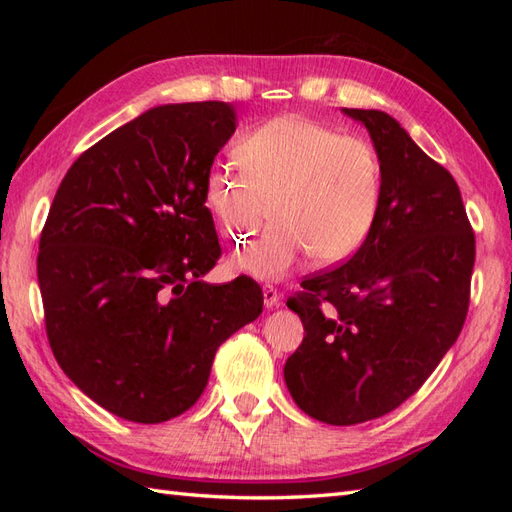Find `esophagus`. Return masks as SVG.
<instances>
[{
  "label": "esophagus",
  "instance_id": "34e87169",
  "mask_svg": "<svg viewBox=\"0 0 512 512\" xmlns=\"http://www.w3.org/2000/svg\"><path fill=\"white\" fill-rule=\"evenodd\" d=\"M279 301H281L279 290L273 286H264V306L268 310H273V308H279Z\"/></svg>",
  "mask_w": 512,
  "mask_h": 512
}]
</instances>
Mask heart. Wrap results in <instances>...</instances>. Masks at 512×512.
Masks as SVG:
<instances>
[{
    "label": "heart",
    "instance_id": "b5f03b06",
    "mask_svg": "<svg viewBox=\"0 0 512 512\" xmlns=\"http://www.w3.org/2000/svg\"><path fill=\"white\" fill-rule=\"evenodd\" d=\"M233 154L242 173L217 162L204 178L220 233L242 244L268 213L275 217L262 239L233 255L237 273L279 281L310 255L321 266L341 264L374 231L383 171L365 138L312 118L277 116L239 136Z\"/></svg>",
    "mask_w": 512,
    "mask_h": 512
}]
</instances>
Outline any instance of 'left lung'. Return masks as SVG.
I'll return each instance as SVG.
<instances>
[{
  "label": "left lung",
  "mask_w": 512,
  "mask_h": 512,
  "mask_svg": "<svg viewBox=\"0 0 512 512\" xmlns=\"http://www.w3.org/2000/svg\"><path fill=\"white\" fill-rule=\"evenodd\" d=\"M383 171L367 242L288 299L303 336L284 378L314 420L347 427L402 405L458 341L469 310L475 235L451 173L396 118L347 110Z\"/></svg>",
  "instance_id": "left-lung-1"
}]
</instances>
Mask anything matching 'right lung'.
<instances>
[{"label": "right lung", "mask_w": 512, "mask_h": 512, "mask_svg": "<svg viewBox=\"0 0 512 512\" xmlns=\"http://www.w3.org/2000/svg\"><path fill=\"white\" fill-rule=\"evenodd\" d=\"M235 127L231 103L151 107L76 158L54 195L37 257L48 341L118 418L193 407L217 347L262 314L250 277L202 279L222 253L204 178Z\"/></svg>", "instance_id": "obj_1"}]
</instances>
